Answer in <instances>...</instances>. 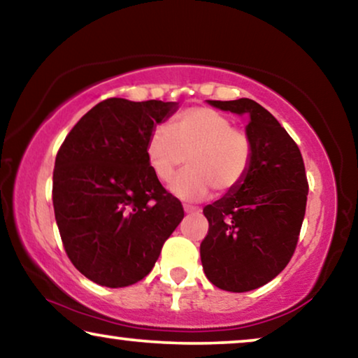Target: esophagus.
Segmentation results:
<instances>
[{
    "mask_svg": "<svg viewBox=\"0 0 358 358\" xmlns=\"http://www.w3.org/2000/svg\"><path fill=\"white\" fill-rule=\"evenodd\" d=\"M183 209H185V213H188V214H199L201 213L199 208H196V206H191V204H185Z\"/></svg>",
    "mask_w": 358,
    "mask_h": 358,
    "instance_id": "esophagus-1",
    "label": "esophagus"
}]
</instances>
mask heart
I'll use <instances>...</instances> for the list:
<instances>
[{"mask_svg": "<svg viewBox=\"0 0 358 358\" xmlns=\"http://www.w3.org/2000/svg\"><path fill=\"white\" fill-rule=\"evenodd\" d=\"M145 157L155 178L169 183L185 164L188 169L172 183L183 199H201L210 188L217 194L235 191L248 177L255 143L248 131L234 127L227 115L210 107H189L167 127H155L145 141Z\"/></svg>", "mask_w": 358, "mask_h": 358, "instance_id": "obj_1", "label": "heart"}]
</instances>
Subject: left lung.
Listing matches in <instances>:
<instances>
[{
    "mask_svg": "<svg viewBox=\"0 0 358 358\" xmlns=\"http://www.w3.org/2000/svg\"><path fill=\"white\" fill-rule=\"evenodd\" d=\"M209 103L250 115L246 131L255 159L238 188L204 208L209 230L201 241V263L219 289L255 290L273 280L295 253L308 194L303 157L278 120L255 100Z\"/></svg>",
    "mask_w": 358,
    "mask_h": 358,
    "instance_id": "8db88e82",
    "label": "left lung"
}]
</instances>
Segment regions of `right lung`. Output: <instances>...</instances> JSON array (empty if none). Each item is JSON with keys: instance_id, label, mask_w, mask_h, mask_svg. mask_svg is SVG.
<instances>
[{"instance_id": "1", "label": "right lung", "mask_w": 358, "mask_h": 358, "mask_svg": "<svg viewBox=\"0 0 358 358\" xmlns=\"http://www.w3.org/2000/svg\"><path fill=\"white\" fill-rule=\"evenodd\" d=\"M177 102L112 97L64 138L53 170V208L64 251L80 274L120 289L152 271L183 206L145 157L150 131Z\"/></svg>"}]
</instances>
